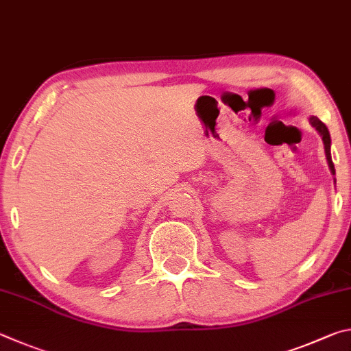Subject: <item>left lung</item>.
Segmentation results:
<instances>
[{
  "mask_svg": "<svg viewBox=\"0 0 351 351\" xmlns=\"http://www.w3.org/2000/svg\"><path fill=\"white\" fill-rule=\"evenodd\" d=\"M310 123L313 126H315L319 134L322 135V140H324V145H325V156H327V160H328V166L331 172L335 174V165H333V160H331V154H330V145H331V138H330V132L327 126L324 125V123L317 119V117H310Z\"/></svg>",
  "mask_w": 351,
  "mask_h": 351,
  "instance_id": "1",
  "label": "left lung"
}]
</instances>
